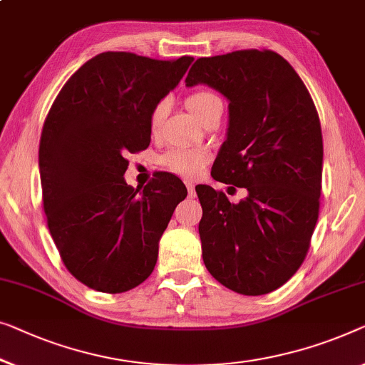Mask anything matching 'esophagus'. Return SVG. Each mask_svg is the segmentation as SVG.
<instances>
[{"mask_svg": "<svg viewBox=\"0 0 365 365\" xmlns=\"http://www.w3.org/2000/svg\"><path fill=\"white\" fill-rule=\"evenodd\" d=\"M186 187H187L189 197H194V195H195V186H194V184H192L191 181H187V182H186Z\"/></svg>", "mask_w": 365, "mask_h": 365, "instance_id": "obj_1", "label": "esophagus"}]
</instances>
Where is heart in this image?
Here are the masks:
<instances>
[{
  "instance_id": "heart-1",
  "label": "heart",
  "mask_w": 365,
  "mask_h": 365,
  "mask_svg": "<svg viewBox=\"0 0 365 365\" xmlns=\"http://www.w3.org/2000/svg\"><path fill=\"white\" fill-rule=\"evenodd\" d=\"M219 102L220 98L214 92L199 91V92L191 93L186 98V107L191 110L199 120L200 115H202L210 105L219 103ZM165 115H166V102L163 100V102H158L155 107H153L150 113V128L153 133H156V131L161 128ZM207 161H209V153L205 150H200V148H173V150L168 151L166 155L161 158V163L168 168V170H171L173 173H178L186 178L197 176L199 171L202 170V166Z\"/></svg>"
}]
</instances>
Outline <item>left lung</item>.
Wrapping results in <instances>:
<instances>
[{
  "instance_id": "1",
  "label": "left lung",
  "mask_w": 365,
  "mask_h": 365,
  "mask_svg": "<svg viewBox=\"0 0 365 365\" xmlns=\"http://www.w3.org/2000/svg\"><path fill=\"white\" fill-rule=\"evenodd\" d=\"M229 100V128L212 166L215 181L247 189L232 204L197 186L204 265L232 292L258 297L297 273L318 222L323 135L308 88L273 51L200 57L186 86Z\"/></svg>"
}]
</instances>
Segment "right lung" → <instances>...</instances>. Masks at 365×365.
I'll use <instances>...</instances> for the list:
<instances>
[{"label": "right lung", "mask_w": 365, "mask_h": 365, "mask_svg": "<svg viewBox=\"0 0 365 365\" xmlns=\"http://www.w3.org/2000/svg\"><path fill=\"white\" fill-rule=\"evenodd\" d=\"M192 61L102 52L52 103L39 143L42 204L62 262L88 288L123 293L155 270L163 232L187 189L170 173L143 189L128 186L125 156L150 146L151 110Z\"/></svg>", "instance_id": "add662e5"}]
</instances>
